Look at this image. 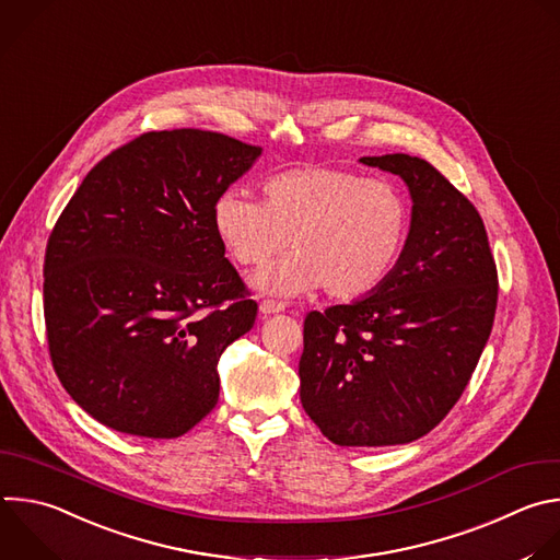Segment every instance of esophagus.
Masks as SVG:
<instances>
[{
    "mask_svg": "<svg viewBox=\"0 0 560 560\" xmlns=\"http://www.w3.org/2000/svg\"><path fill=\"white\" fill-rule=\"evenodd\" d=\"M259 310H261V314H264V316H270V314L283 312V310H285V305H283L281 301H275V299H266V301L259 305Z\"/></svg>",
    "mask_w": 560,
    "mask_h": 560,
    "instance_id": "obj_1",
    "label": "esophagus"
}]
</instances>
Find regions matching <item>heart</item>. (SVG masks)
Returning a JSON list of instances; mask_svg holds the SVG:
<instances>
[{"instance_id": "heart-1", "label": "heart", "mask_w": 560, "mask_h": 560, "mask_svg": "<svg viewBox=\"0 0 560 560\" xmlns=\"http://www.w3.org/2000/svg\"><path fill=\"white\" fill-rule=\"evenodd\" d=\"M261 191L264 205L240 189L222 191L213 229L248 268H264L290 242L294 253L257 277L266 292L290 296L323 285L334 299H360L405 257L413 213L394 182L312 164L270 175Z\"/></svg>"}]
</instances>
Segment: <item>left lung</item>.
Here are the masks:
<instances>
[{"instance_id": "8db88e82", "label": "left lung", "mask_w": 560, "mask_h": 560, "mask_svg": "<svg viewBox=\"0 0 560 560\" xmlns=\"http://www.w3.org/2000/svg\"><path fill=\"white\" fill-rule=\"evenodd\" d=\"M360 162L407 182L411 237L378 290L305 316L301 405L338 446H396L433 431L462 398L494 323L497 264L479 211L431 162Z\"/></svg>"}]
</instances>
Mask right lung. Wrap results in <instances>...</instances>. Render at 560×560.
Returning a JSON list of instances; mask_svg holds the SVG:
<instances>
[{
	"label": "right lung",
	"instance_id": "1",
	"mask_svg": "<svg viewBox=\"0 0 560 560\" xmlns=\"http://www.w3.org/2000/svg\"><path fill=\"white\" fill-rule=\"evenodd\" d=\"M261 147L149 131L81 182L46 246L44 316L63 389L101 424L173 440L220 398L218 360L257 301L213 229V202Z\"/></svg>",
	"mask_w": 560,
	"mask_h": 560
}]
</instances>
